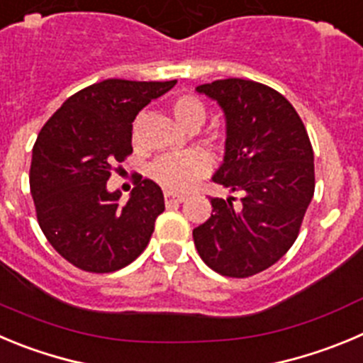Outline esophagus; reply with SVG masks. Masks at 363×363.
<instances>
[{
	"label": "esophagus",
	"mask_w": 363,
	"mask_h": 363,
	"mask_svg": "<svg viewBox=\"0 0 363 363\" xmlns=\"http://www.w3.org/2000/svg\"><path fill=\"white\" fill-rule=\"evenodd\" d=\"M186 201L184 195H177V193H170L166 191L164 193V202L166 206H174V204H182Z\"/></svg>",
	"instance_id": "1"
}]
</instances>
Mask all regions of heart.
Wrapping results in <instances>:
<instances>
[{"instance_id":"obj_1","label":"heart","mask_w":363,"mask_h":363,"mask_svg":"<svg viewBox=\"0 0 363 363\" xmlns=\"http://www.w3.org/2000/svg\"><path fill=\"white\" fill-rule=\"evenodd\" d=\"M174 116L182 127L202 125L206 120V107L197 96L181 94L172 105ZM208 172V157L199 150L164 155L152 166L155 181L172 191H184L193 182Z\"/></svg>"}]
</instances>
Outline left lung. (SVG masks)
Returning a JSON list of instances; mask_svg holds the SVG:
<instances>
[{
	"mask_svg": "<svg viewBox=\"0 0 363 363\" xmlns=\"http://www.w3.org/2000/svg\"><path fill=\"white\" fill-rule=\"evenodd\" d=\"M195 91L220 105L225 150L213 182L242 193L211 199V216L193 229L201 258L215 272L249 277L272 267L299 235L315 191L313 148L299 114L272 87L243 79Z\"/></svg>",
	"mask_w": 363,
	"mask_h": 363,
	"instance_id": "1",
	"label": "left lung"
}]
</instances>
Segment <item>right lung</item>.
<instances>
[{"label": "right lung", "instance_id": "add662e5", "mask_svg": "<svg viewBox=\"0 0 363 363\" xmlns=\"http://www.w3.org/2000/svg\"><path fill=\"white\" fill-rule=\"evenodd\" d=\"M170 82L109 79L67 98L40 128L32 150L30 191L53 249L86 272H114L134 262L164 211L162 191L138 177L127 204L109 191L113 166L132 154V121Z\"/></svg>", "mask_w": 363, "mask_h": 363}]
</instances>
